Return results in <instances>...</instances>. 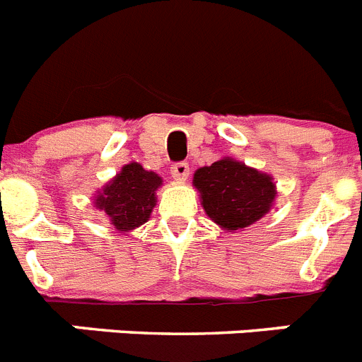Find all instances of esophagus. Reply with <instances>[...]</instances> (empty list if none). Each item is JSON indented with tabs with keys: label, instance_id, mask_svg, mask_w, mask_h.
<instances>
[{
	"label": "esophagus",
	"instance_id": "obj_1",
	"mask_svg": "<svg viewBox=\"0 0 362 362\" xmlns=\"http://www.w3.org/2000/svg\"><path fill=\"white\" fill-rule=\"evenodd\" d=\"M171 175L175 180H187V177H189V163L187 162H177V163H173V168H171Z\"/></svg>",
	"mask_w": 362,
	"mask_h": 362
}]
</instances>
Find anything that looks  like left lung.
Instances as JSON below:
<instances>
[{
  "mask_svg": "<svg viewBox=\"0 0 362 362\" xmlns=\"http://www.w3.org/2000/svg\"><path fill=\"white\" fill-rule=\"evenodd\" d=\"M193 184L209 218L228 231L247 228L262 218L276 194L272 177L231 158L200 168Z\"/></svg>",
  "mask_w": 362,
  "mask_h": 362,
  "instance_id": "8db88e82",
  "label": "left lung"
}]
</instances>
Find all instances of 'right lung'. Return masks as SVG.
Masks as SVG:
<instances>
[{
	"label": "right lung",
	"mask_w": 362,
	"mask_h": 362,
	"mask_svg": "<svg viewBox=\"0 0 362 362\" xmlns=\"http://www.w3.org/2000/svg\"><path fill=\"white\" fill-rule=\"evenodd\" d=\"M162 178L153 171H146L140 163L124 165L103 193L96 199V206L107 213L112 224L122 231H129L149 220L156 204V189Z\"/></svg>",
	"instance_id": "obj_1"
}]
</instances>
